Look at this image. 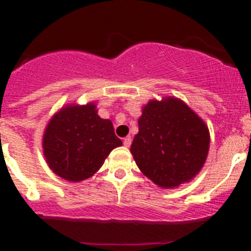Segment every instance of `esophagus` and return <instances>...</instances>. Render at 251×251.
Here are the masks:
<instances>
[{"mask_svg": "<svg viewBox=\"0 0 251 251\" xmlns=\"http://www.w3.org/2000/svg\"><path fill=\"white\" fill-rule=\"evenodd\" d=\"M123 145L124 147H129V146L132 145V137H126V138L123 139Z\"/></svg>", "mask_w": 251, "mask_h": 251, "instance_id": "34e87169", "label": "esophagus"}]
</instances>
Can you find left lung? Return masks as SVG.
Instances as JSON below:
<instances>
[{"mask_svg":"<svg viewBox=\"0 0 251 251\" xmlns=\"http://www.w3.org/2000/svg\"><path fill=\"white\" fill-rule=\"evenodd\" d=\"M130 152L142 174L162 188L191 181L207 158L210 133L186 103L172 97L151 100L138 119Z\"/></svg>","mask_w":251,"mask_h":251,"instance_id":"left-lung-1","label":"left lung"}]
</instances>
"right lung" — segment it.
Segmentation results:
<instances>
[{"label":"right lung","mask_w":251,"mask_h":251,"mask_svg":"<svg viewBox=\"0 0 251 251\" xmlns=\"http://www.w3.org/2000/svg\"><path fill=\"white\" fill-rule=\"evenodd\" d=\"M119 146L122 141L112 122L99 117L94 103L63 106L52 115L43 137L49 167L72 182L92 177Z\"/></svg>","instance_id":"add662e5"}]
</instances>
